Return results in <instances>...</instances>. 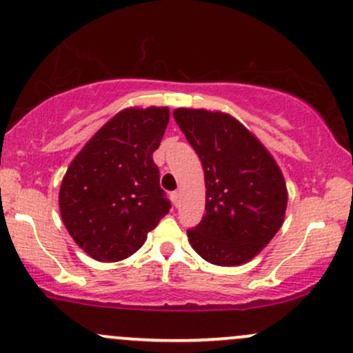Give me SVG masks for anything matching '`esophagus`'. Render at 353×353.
Here are the masks:
<instances>
[{"instance_id": "34e87169", "label": "esophagus", "mask_w": 353, "mask_h": 353, "mask_svg": "<svg viewBox=\"0 0 353 353\" xmlns=\"http://www.w3.org/2000/svg\"><path fill=\"white\" fill-rule=\"evenodd\" d=\"M171 199L174 205L179 204V190H174V192H171Z\"/></svg>"}]
</instances>
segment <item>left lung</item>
I'll list each match as a JSON object with an SVG mask.
<instances>
[{
	"mask_svg": "<svg viewBox=\"0 0 353 353\" xmlns=\"http://www.w3.org/2000/svg\"><path fill=\"white\" fill-rule=\"evenodd\" d=\"M174 119L199 156L208 189L205 216L188 230L190 244L210 264H245L283 222L287 189L281 169L229 114L176 109Z\"/></svg>",
	"mask_w": 353,
	"mask_h": 353,
	"instance_id": "left-lung-1",
	"label": "left lung"
}]
</instances>
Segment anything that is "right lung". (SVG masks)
<instances>
[{
  "label": "right lung",
  "instance_id": "add662e5",
  "mask_svg": "<svg viewBox=\"0 0 353 353\" xmlns=\"http://www.w3.org/2000/svg\"><path fill=\"white\" fill-rule=\"evenodd\" d=\"M168 123V108L124 109L68 168L59 189L61 217L76 244L96 261L134 254L171 209L152 161Z\"/></svg>",
  "mask_w": 353,
  "mask_h": 353
}]
</instances>
